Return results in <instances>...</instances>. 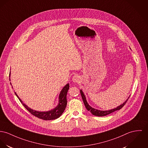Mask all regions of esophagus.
Returning <instances> with one entry per match:
<instances>
[{
  "instance_id": "1",
  "label": "esophagus",
  "mask_w": 148,
  "mask_h": 148,
  "mask_svg": "<svg viewBox=\"0 0 148 148\" xmlns=\"http://www.w3.org/2000/svg\"><path fill=\"white\" fill-rule=\"evenodd\" d=\"M72 80H73V82H74L78 83V82L79 81V77L78 75H74V76L73 77Z\"/></svg>"
}]
</instances>
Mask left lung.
<instances>
[{"label": "left lung", "mask_w": 148, "mask_h": 148, "mask_svg": "<svg viewBox=\"0 0 148 148\" xmlns=\"http://www.w3.org/2000/svg\"><path fill=\"white\" fill-rule=\"evenodd\" d=\"M80 94H81V96H82V100L84 102V104L86 108V109L88 110V111L90 112L92 115H95V116H106L108 114H110L113 112H114L115 111H116V110H120L125 105V103L127 101V100H128L130 96L128 97V99L125 100V102H123L122 104H121V105L117 106L116 108L113 109H110V110H97L96 109H95L93 108H92L91 106L88 103V102L87 101V100H86V96L84 94V93L83 92V91H82V90H80Z\"/></svg>", "instance_id": "left-lung-1"}]
</instances>
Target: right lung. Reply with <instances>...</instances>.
<instances>
[{
	"mask_svg": "<svg viewBox=\"0 0 148 148\" xmlns=\"http://www.w3.org/2000/svg\"><path fill=\"white\" fill-rule=\"evenodd\" d=\"M10 75H11V73H10ZM69 89V84L68 83L63 87V88L61 90V91L60 93L59 97H58V105L54 109L47 112H39L30 108L26 105L23 103V101L20 99V98L18 96V95L16 94V92H14V93L16 95V96L18 97L20 102L22 103L23 106L31 114L43 120L49 121V120H53V119H57L64 113L67 105L66 95H67Z\"/></svg>",
	"mask_w": 148,
	"mask_h": 148,
	"instance_id": "1",
	"label": "right lung"
}]
</instances>
